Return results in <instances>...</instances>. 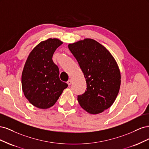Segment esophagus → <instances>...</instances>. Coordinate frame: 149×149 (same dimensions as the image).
I'll list each match as a JSON object with an SVG mask.
<instances>
[{"instance_id":"1","label":"esophagus","mask_w":149,"mask_h":149,"mask_svg":"<svg viewBox=\"0 0 149 149\" xmlns=\"http://www.w3.org/2000/svg\"><path fill=\"white\" fill-rule=\"evenodd\" d=\"M71 83H72V81H71V79H70V80H68L67 81V84H68V86H70L71 84Z\"/></svg>"}]
</instances>
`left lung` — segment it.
I'll return each mask as SVG.
<instances>
[{"label": "left lung", "instance_id": "left-lung-1", "mask_svg": "<svg viewBox=\"0 0 149 149\" xmlns=\"http://www.w3.org/2000/svg\"><path fill=\"white\" fill-rule=\"evenodd\" d=\"M86 81V89L78 101L83 109L97 114L109 108L119 91L120 74L110 52L96 40L86 38L68 45Z\"/></svg>", "mask_w": 149, "mask_h": 149}]
</instances>
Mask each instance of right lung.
I'll return each instance as SVG.
<instances>
[{"label":"right lung","instance_id":"1","mask_svg":"<svg viewBox=\"0 0 149 149\" xmlns=\"http://www.w3.org/2000/svg\"><path fill=\"white\" fill-rule=\"evenodd\" d=\"M63 43L49 38L37 45L28 56L22 74V86L25 97L40 109H48L58 100L68 87L59 78V68L52 57Z\"/></svg>","mask_w":149,"mask_h":149}]
</instances>
